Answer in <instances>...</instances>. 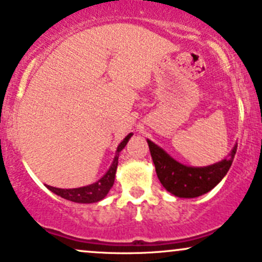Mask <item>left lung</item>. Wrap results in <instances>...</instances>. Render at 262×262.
<instances>
[{"label": "left lung", "instance_id": "1", "mask_svg": "<svg viewBox=\"0 0 262 262\" xmlns=\"http://www.w3.org/2000/svg\"><path fill=\"white\" fill-rule=\"evenodd\" d=\"M156 172L162 186L169 193L181 198H196L210 192L227 174L237 144L222 161L206 167H189L182 164L168 154L163 148L147 139Z\"/></svg>", "mask_w": 262, "mask_h": 262}]
</instances>
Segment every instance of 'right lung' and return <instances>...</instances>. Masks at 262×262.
<instances>
[{
    "label": "right lung",
    "mask_w": 262,
    "mask_h": 262,
    "mask_svg": "<svg viewBox=\"0 0 262 262\" xmlns=\"http://www.w3.org/2000/svg\"><path fill=\"white\" fill-rule=\"evenodd\" d=\"M133 133H129L128 136L124 138L120 144L118 145L117 152H115V157L113 159V163L110 164L109 169L106 170L105 174L98 180L94 183L88 184V186L79 187V188H56V187L46 186L51 192H54L57 196L65 198L68 201H73L76 203H95L99 201L104 200L106 197V194L109 193L110 188L114 184L115 180V173H117V167H118V158H119V153L124 149V147L126 145V143L129 142V139L132 138Z\"/></svg>",
    "instance_id": "right-lung-1"
}]
</instances>
